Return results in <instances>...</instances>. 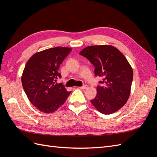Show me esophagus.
I'll return each mask as SVG.
<instances>
[{"label":"esophagus","mask_w":157,"mask_h":157,"mask_svg":"<svg viewBox=\"0 0 157 157\" xmlns=\"http://www.w3.org/2000/svg\"><path fill=\"white\" fill-rule=\"evenodd\" d=\"M88 85H86V84H85V85H83L82 86H80V87H79L80 89H82V90H85V89H86V88H88Z\"/></svg>","instance_id":"1"}]
</instances>
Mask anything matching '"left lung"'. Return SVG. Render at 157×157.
Returning <instances> with one entry per match:
<instances>
[{
    "instance_id": "obj_1",
    "label": "left lung",
    "mask_w": 157,
    "mask_h": 157,
    "mask_svg": "<svg viewBox=\"0 0 157 157\" xmlns=\"http://www.w3.org/2000/svg\"><path fill=\"white\" fill-rule=\"evenodd\" d=\"M79 54L94 66L95 76L102 77L92 105L105 115L119 110L129 98L133 80L132 68L125 56L109 45L88 46Z\"/></svg>"
}]
</instances>
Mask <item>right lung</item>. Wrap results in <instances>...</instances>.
Returning <instances> with one entry per match:
<instances>
[{"label":"right lung","instance_id":"add662e5","mask_svg":"<svg viewBox=\"0 0 157 157\" xmlns=\"http://www.w3.org/2000/svg\"><path fill=\"white\" fill-rule=\"evenodd\" d=\"M71 51L67 47H55L37 52L27 62L22 86L31 103L40 111H56L70 95L62 83L55 82L61 77L58 70Z\"/></svg>","mask_w":157,"mask_h":157}]
</instances>
